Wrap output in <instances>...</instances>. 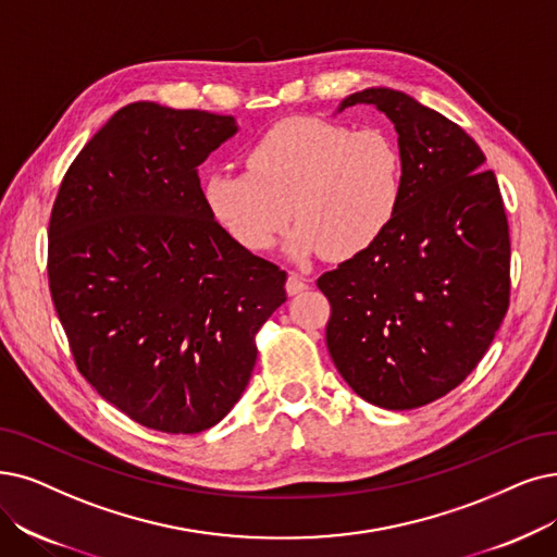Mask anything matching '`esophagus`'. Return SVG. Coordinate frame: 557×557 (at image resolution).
<instances>
[{"instance_id":"34e87169","label":"esophagus","mask_w":557,"mask_h":557,"mask_svg":"<svg viewBox=\"0 0 557 557\" xmlns=\"http://www.w3.org/2000/svg\"><path fill=\"white\" fill-rule=\"evenodd\" d=\"M285 290H287V295H299V293L308 290V281H306V278H301L299 274H295V272H293L290 276H287Z\"/></svg>"}]
</instances>
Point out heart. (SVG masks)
<instances>
[{
    "label": "heart",
    "instance_id": "b5f03b06",
    "mask_svg": "<svg viewBox=\"0 0 557 557\" xmlns=\"http://www.w3.org/2000/svg\"><path fill=\"white\" fill-rule=\"evenodd\" d=\"M403 191V152L386 132L301 116L258 135L244 152V171L208 175L203 201L247 251L272 249L295 219L293 258L351 260L391 228Z\"/></svg>",
    "mask_w": 557,
    "mask_h": 557
}]
</instances>
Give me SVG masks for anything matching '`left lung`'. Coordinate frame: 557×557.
Instances as JSON below:
<instances>
[{
	"label": "left lung",
	"mask_w": 557,
	"mask_h": 557,
	"mask_svg": "<svg viewBox=\"0 0 557 557\" xmlns=\"http://www.w3.org/2000/svg\"><path fill=\"white\" fill-rule=\"evenodd\" d=\"M354 104L395 125L405 191L384 237L318 278L326 347L356 395L405 411L459 386L492 345L509 306V228L496 175L457 123L384 86L338 111Z\"/></svg>",
	"instance_id": "1"
}]
</instances>
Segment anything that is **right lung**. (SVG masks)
I'll list each match as a JSON object with an SVG mask.
<instances>
[{"label": "right lung", "instance_id": "obj_1", "mask_svg": "<svg viewBox=\"0 0 557 557\" xmlns=\"http://www.w3.org/2000/svg\"><path fill=\"white\" fill-rule=\"evenodd\" d=\"M233 116L132 102L65 171L48 278L84 380L135 422L198 434L256 366V333L287 299L285 272L210 216L198 166Z\"/></svg>", "mask_w": 557, "mask_h": 557}]
</instances>
